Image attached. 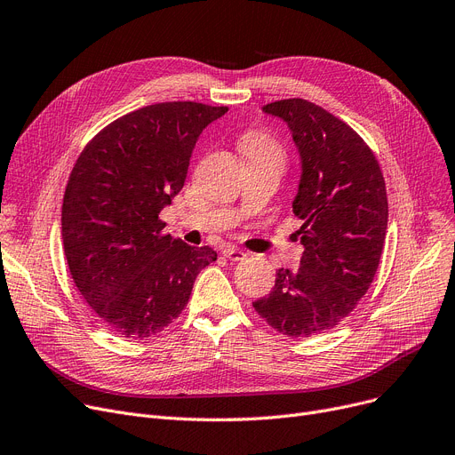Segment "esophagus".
Instances as JSON below:
<instances>
[{
    "instance_id": "esophagus-1",
    "label": "esophagus",
    "mask_w": 455,
    "mask_h": 455,
    "mask_svg": "<svg viewBox=\"0 0 455 455\" xmlns=\"http://www.w3.org/2000/svg\"><path fill=\"white\" fill-rule=\"evenodd\" d=\"M225 258H228V259H232V261H240V259H243L247 254L242 251V249H235V247H232V245H227L225 249H223V252H221Z\"/></svg>"
}]
</instances>
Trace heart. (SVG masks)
<instances>
[{"label": "heart", "instance_id": "b5f03b06", "mask_svg": "<svg viewBox=\"0 0 455 455\" xmlns=\"http://www.w3.org/2000/svg\"><path fill=\"white\" fill-rule=\"evenodd\" d=\"M242 151L247 160H269L278 164L280 167L285 162V148L283 143L269 131L256 129L243 136Z\"/></svg>", "mask_w": 455, "mask_h": 455}]
</instances>
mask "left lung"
<instances>
[{
    "label": "left lung",
    "mask_w": 455,
    "mask_h": 455,
    "mask_svg": "<svg viewBox=\"0 0 455 455\" xmlns=\"http://www.w3.org/2000/svg\"><path fill=\"white\" fill-rule=\"evenodd\" d=\"M288 122L302 160L293 213L304 254L278 269L256 314L288 338H312L348 317L379 266L387 230L384 173L365 140L323 107L300 98L264 107Z\"/></svg>",
    "instance_id": "left-lung-1"
}]
</instances>
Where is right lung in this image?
<instances>
[{"mask_svg":"<svg viewBox=\"0 0 455 455\" xmlns=\"http://www.w3.org/2000/svg\"><path fill=\"white\" fill-rule=\"evenodd\" d=\"M228 107L167 101L95 134L69 173L62 245L69 275L105 326L151 338L186 307L201 269L218 259L164 232V206L184 186L197 138Z\"/></svg>","mask_w":455,"mask_h":455,"instance_id":"right-lung-1","label":"right lung"}]
</instances>
